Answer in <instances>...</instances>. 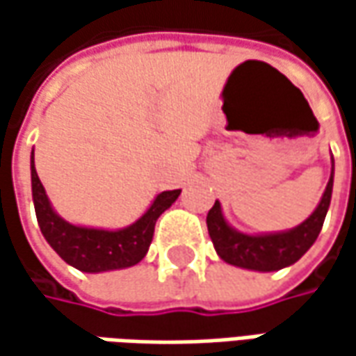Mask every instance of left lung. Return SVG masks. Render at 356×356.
<instances>
[{
  "mask_svg": "<svg viewBox=\"0 0 356 356\" xmlns=\"http://www.w3.org/2000/svg\"><path fill=\"white\" fill-rule=\"evenodd\" d=\"M333 178H335V162L317 208L305 222L285 232L255 234V236L238 232L236 227L227 224L222 213V204L216 200L212 210L208 212L206 224L218 255L229 266L252 269V271H277L283 267L293 266L295 261H299L307 253L321 232L325 216L331 204Z\"/></svg>",
  "mask_w": 356,
  "mask_h": 356,
  "instance_id": "8db88e82",
  "label": "left lung"
}]
</instances>
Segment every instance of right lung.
<instances>
[{"label": "right lung", "mask_w": 356, "mask_h": 356, "mask_svg": "<svg viewBox=\"0 0 356 356\" xmlns=\"http://www.w3.org/2000/svg\"><path fill=\"white\" fill-rule=\"evenodd\" d=\"M31 192L37 222L43 238L59 253L63 261L85 273H101L113 269L136 266L143 259L154 236L156 220L180 196V190L160 192L150 208L127 227L101 229L69 224L53 210L45 188L35 170V154L31 152Z\"/></svg>", "instance_id": "right-lung-1"}]
</instances>
